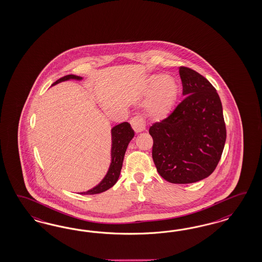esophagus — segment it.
<instances>
[{"mask_svg":"<svg viewBox=\"0 0 262 262\" xmlns=\"http://www.w3.org/2000/svg\"><path fill=\"white\" fill-rule=\"evenodd\" d=\"M130 125H132V127L134 128L135 133H141L143 130H145V128H146L145 122L140 116H135L133 119L130 120Z\"/></svg>","mask_w":262,"mask_h":262,"instance_id":"esophagus-1","label":"esophagus"}]
</instances>
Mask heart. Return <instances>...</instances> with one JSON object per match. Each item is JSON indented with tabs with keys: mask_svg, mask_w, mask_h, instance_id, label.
I'll use <instances>...</instances> for the list:
<instances>
[{
	"mask_svg": "<svg viewBox=\"0 0 262 262\" xmlns=\"http://www.w3.org/2000/svg\"><path fill=\"white\" fill-rule=\"evenodd\" d=\"M145 93H150L146 103L147 115L152 120L160 121L169 116L179 97V83L171 76L154 74L144 83Z\"/></svg>",
	"mask_w": 262,
	"mask_h": 262,
	"instance_id": "b5f03b06",
	"label": "heart"
}]
</instances>
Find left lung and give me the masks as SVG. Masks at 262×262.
Returning a JSON list of instances; mask_svg holds the SVG:
<instances>
[{
	"instance_id": "1",
	"label": "left lung",
	"mask_w": 262,
	"mask_h": 262,
	"mask_svg": "<svg viewBox=\"0 0 262 262\" xmlns=\"http://www.w3.org/2000/svg\"><path fill=\"white\" fill-rule=\"evenodd\" d=\"M185 97L174 111L149 129L159 174L172 183H192L212 174L221 159L227 132L220 97L207 79L180 67Z\"/></svg>"
}]
</instances>
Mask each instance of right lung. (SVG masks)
<instances>
[{
    "label": "right lung",
    "instance_id": "obj_1",
    "mask_svg": "<svg viewBox=\"0 0 262 262\" xmlns=\"http://www.w3.org/2000/svg\"><path fill=\"white\" fill-rule=\"evenodd\" d=\"M77 79L81 80L82 78L76 75H67L62 78L57 79L52 85H56L57 83L69 80ZM135 132L127 122L121 123L119 125L111 128V163L108 171L103 178V181L86 192H81V195H93L99 194L110 189L119 179L120 172L123 166V160L125 157V152L127 151V145L129 141L134 138Z\"/></svg>",
    "mask_w": 262,
    "mask_h": 262
}]
</instances>
